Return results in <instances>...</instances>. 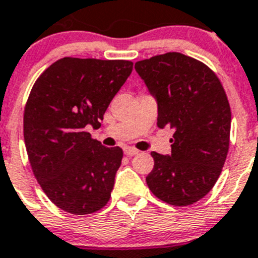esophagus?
Masks as SVG:
<instances>
[{"label":"esophagus","instance_id":"34e87169","mask_svg":"<svg viewBox=\"0 0 258 258\" xmlns=\"http://www.w3.org/2000/svg\"><path fill=\"white\" fill-rule=\"evenodd\" d=\"M139 151L138 149H135V148H126L124 149V154L128 157H132V156H135V154H138Z\"/></svg>","mask_w":258,"mask_h":258}]
</instances>
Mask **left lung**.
<instances>
[{"mask_svg": "<svg viewBox=\"0 0 258 258\" xmlns=\"http://www.w3.org/2000/svg\"><path fill=\"white\" fill-rule=\"evenodd\" d=\"M158 105L157 126L170 127L171 154L152 152L147 184L160 200L187 207L214 187L227 157L231 110L217 75L203 62L170 51L135 63Z\"/></svg>", "mask_w": 258, "mask_h": 258, "instance_id": "obj_1", "label": "left lung"}]
</instances>
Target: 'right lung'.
<instances>
[{"instance_id": "obj_1", "label": "right lung", "mask_w": 258, "mask_h": 258, "mask_svg": "<svg viewBox=\"0 0 258 258\" xmlns=\"http://www.w3.org/2000/svg\"><path fill=\"white\" fill-rule=\"evenodd\" d=\"M132 66L124 59L64 57L31 89L23 116L28 160L42 191L64 212L92 214L110 199L123 151L102 147L86 127L100 128Z\"/></svg>"}]
</instances>
